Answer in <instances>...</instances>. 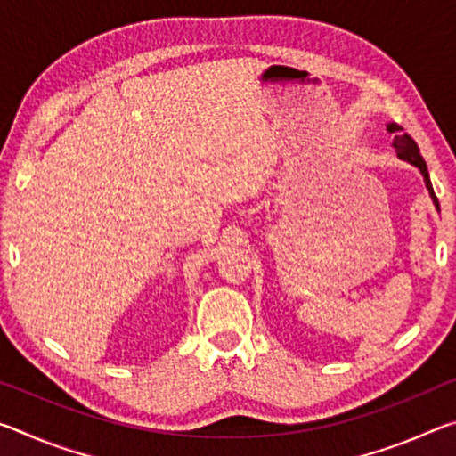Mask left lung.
<instances>
[{
    "label": "left lung",
    "mask_w": 456,
    "mask_h": 456,
    "mask_svg": "<svg viewBox=\"0 0 456 456\" xmlns=\"http://www.w3.org/2000/svg\"><path fill=\"white\" fill-rule=\"evenodd\" d=\"M386 130H388L390 134H395V141H392V146H395L396 157L400 160H406L408 165H412V167L419 168L420 175H422V179H424V184H427V189H428V195L432 199V203H435L436 211L441 213V207H438V199L435 195V191H432V183H430V176H428L427 163H424V159L420 157V151H419V146H416V142L412 141V136L406 134L404 130H403V126H398L396 122H388V125H386Z\"/></svg>",
    "instance_id": "1"
}]
</instances>
